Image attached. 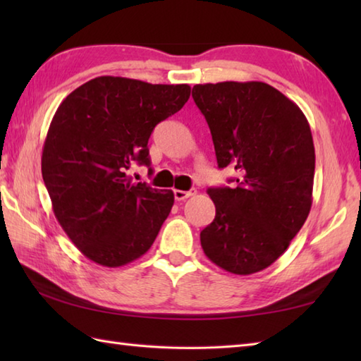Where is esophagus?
Instances as JSON below:
<instances>
[{
	"label": "esophagus",
	"mask_w": 361,
	"mask_h": 361,
	"mask_svg": "<svg viewBox=\"0 0 361 361\" xmlns=\"http://www.w3.org/2000/svg\"><path fill=\"white\" fill-rule=\"evenodd\" d=\"M195 194H197V190H195V189H190V190H180V189H175V190H173L175 200H178V202H181V200H186V198L192 197V195H195Z\"/></svg>",
	"instance_id": "esophagus-1"
}]
</instances>
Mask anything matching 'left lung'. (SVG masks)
Wrapping results in <instances>:
<instances>
[{"instance_id": "obj_1", "label": "left lung", "mask_w": 361, "mask_h": 361, "mask_svg": "<svg viewBox=\"0 0 361 361\" xmlns=\"http://www.w3.org/2000/svg\"><path fill=\"white\" fill-rule=\"evenodd\" d=\"M208 122L217 164L237 186L211 188L216 219L200 233L204 255L233 274L270 267L288 248L312 208L315 147L307 118L264 82L192 88Z\"/></svg>"}]
</instances>
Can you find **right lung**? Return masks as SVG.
<instances>
[{
  "instance_id": "1",
  "label": "right lung",
  "mask_w": 361,
  "mask_h": 361,
  "mask_svg": "<svg viewBox=\"0 0 361 361\" xmlns=\"http://www.w3.org/2000/svg\"><path fill=\"white\" fill-rule=\"evenodd\" d=\"M190 96V87L101 75L68 94L42 153L52 211L83 256L116 268L145 255L173 206L172 190L133 183L150 166L149 137Z\"/></svg>"
}]
</instances>
